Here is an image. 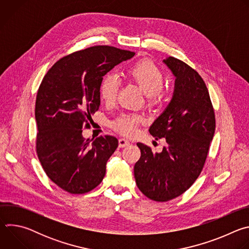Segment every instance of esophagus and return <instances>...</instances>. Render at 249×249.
Returning a JSON list of instances; mask_svg holds the SVG:
<instances>
[{
	"mask_svg": "<svg viewBox=\"0 0 249 249\" xmlns=\"http://www.w3.org/2000/svg\"><path fill=\"white\" fill-rule=\"evenodd\" d=\"M130 146V142L124 138H121L119 139V147L120 148H125V147H128Z\"/></svg>",
	"mask_w": 249,
	"mask_h": 249,
	"instance_id": "obj_1",
	"label": "esophagus"
}]
</instances>
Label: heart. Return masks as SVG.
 <instances>
[{
	"instance_id": "1",
	"label": "heart",
	"mask_w": 249,
	"mask_h": 249,
	"mask_svg": "<svg viewBox=\"0 0 249 249\" xmlns=\"http://www.w3.org/2000/svg\"><path fill=\"white\" fill-rule=\"evenodd\" d=\"M126 79L135 84L152 101H160L163 97L162 85L164 74L160 67L151 61L144 60L136 63L126 70ZM119 89V81L114 75L103 78L99 87L100 98L105 103H113ZM143 118L136 114H123L113 123V127L126 136H132L137 132Z\"/></svg>"
}]
</instances>
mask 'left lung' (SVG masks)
<instances>
[{
  "label": "left lung",
  "instance_id": "8db88e82",
  "mask_svg": "<svg viewBox=\"0 0 249 249\" xmlns=\"http://www.w3.org/2000/svg\"><path fill=\"white\" fill-rule=\"evenodd\" d=\"M163 63L175 77L172 98L149 129L165 138L160 153L138 143L141 158L134 166L138 188L158 202L183 194L200 175L216 129L208 89L194 69L174 57Z\"/></svg>",
  "mask_w": 249,
  "mask_h": 249
}]
</instances>
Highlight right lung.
<instances>
[{
    "instance_id": "add662e5",
    "label": "right lung",
    "mask_w": 249,
    "mask_h": 249,
    "mask_svg": "<svg viewBox=\"0 0 249 249\" xmlns=\"http://www.w3.org/2000/svg\"><path fill=\"white\" fill-rule=\"evenodd\" d=\"M134 55L112 46L89 47L57 61L41 82L35 102L37 156L49 178L71 194L95 188L118 147L109 135L89 144L82 129L99 108L103 76Z\"/></svg>"
}]
</instances>
